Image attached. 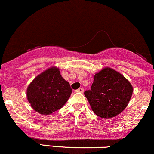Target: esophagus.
<instances>
[{
    "instance_id": "1",
    "label": "esophagus",
    "mask_w": 154,
    "mask_h": 154,
    "mask_svg": "<svg viewBox=\"0 0 154 154\" xmlns=\"http://www.w3.org/2000/svg\"><path fill=\"white\" fill-rule=\"evenodd\" d=\"M83 91H84V90H83V88H78L77 90H76L75 92H76V93H82Z\"/></svg>"
}]
</instances>
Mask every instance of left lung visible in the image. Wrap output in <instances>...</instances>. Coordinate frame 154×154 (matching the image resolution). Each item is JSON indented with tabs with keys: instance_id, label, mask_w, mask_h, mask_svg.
I'll use <instances>...</instances> for the list:
<instances>
[{
	"instance_id": "8db88e82",
	"label": "left lung",
	"mask_w": 154,
	"mask_h": 154,
	"mask_svg": "<svg viewBox=\"0 0 154 154\" xmlns=\"http://www.w3.org/2000/svg\"><path fill=\"white\" fill-rule=\"evenodd\" d=\"M130 82L110 68H105L95 74L90 91L84 94L92 110L101 118H112L127 107L132 94Z\"/></svg>"
}]
</instances>
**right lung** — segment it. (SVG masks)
Masks as SVG:
<instances>
[{
  "label": "right lung",
  "mask_w": 154,
  "mask_h": 154,
  "mask_svg": "<svg viewBox=\"0 0 154 154\" xmlns=\"http://www.w3.org/2000/svg\"><path fill=\"white\" fill-rule=\"evenodd\" d=\"M72 92L59 69L52 67L35 77L28 86L26 96L34 110L46 115L63 107Z\"/></svg>",
  "instance_id": "obj_1"
}]
</instances>
